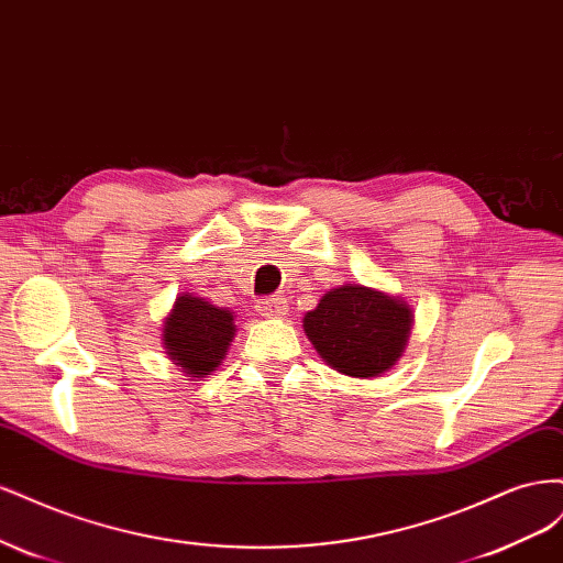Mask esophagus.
<instances>
[{
	"instance_id": "1",
	"label": "esophagus",
	"mask_w": 563,
	"mask_h": 563,
	"mask_svg": "<svg viewBox=\"0 0 563 563\" xmlns=\"http://www.w3.org/2000/svg\"><path fill=\"white\" fill-rule=\"evenodd\" d=\"M255 308H258V312L263 317L275 319V317H284L288 312V302L282 296H269V298H261Z\"/></svg>"
}]
</instances>
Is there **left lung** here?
<instances>
[{
    "mask_svg": "<svg viewBox=\"0 0 563 563\" xmlns=\"http://www.w3.org/2000/svg\"><path fill=\"white\" fill-rule=\"evenodd\" d=\"M305 333L329 366L352 378H373L395 366L411 333V310L397 298L347 284L305 314Z\"/></svg>",
    "mask_w": 563,
    "mask_h": 563,
    "instance_id": "1",
    "label": "left lung"
}]
</instances>
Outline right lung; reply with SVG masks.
<instances>
[{
    "mask_svg": "<svg viewBox=\"0 0 563 563\" xmlns=\"http://www.w3.org/2000/svg\"><path fill=\"white\" fill-rule=\"evenodd\" d=\"M232 335V312L213 308L207 300L192 296H180L164 323L168 356L192 378L209 376L220 366Z\"/></svg>",
    "mask_w": 563,
    "mask_h": 563,
    "instance_id": "obj_1",
    "label": "right lung"
}]
</instances>
